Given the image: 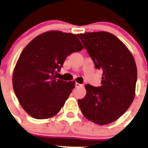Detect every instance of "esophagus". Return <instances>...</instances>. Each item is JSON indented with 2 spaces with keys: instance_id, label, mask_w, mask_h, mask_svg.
Wrapping results in <instances>:
<instances>
[{
  "instance_id": "esophagus-1",
  "label": "esophagus",
  "mask_w": 148,
  "mask_h": 148,
  "mask_svg": "<svg viewBox=\"0 0 148 148\" xmlns=\"http://www.w3.org/2000/svg\"><path fill=\"white\" fill-rule=\"evenodd\" d=\"M75 88H78V87H81V86H83V85H82V84H78V83H75Z\"/></svg>"
}]
</instances>
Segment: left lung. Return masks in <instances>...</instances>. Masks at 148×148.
<instances>
[{
  "mask_svg": "<svg viewBox=\"0 0 148 148\" xmlns=\"http://www.w3.org/2000/svg\"><path fill=\"white\" fill-rule=\"evenodd\" d=\"M95 67L102 71V85L86 84V94L78 99L83 115L93 123L105 125L115 121L134 99L137 70L133 55L116 36L108 32L78 35Z\"/></svg>",
  "mask_w": 148,
  "mask_h": 148,
  "instance_id": "8db88e82",
  "label": "left lung"
}]
</instances>
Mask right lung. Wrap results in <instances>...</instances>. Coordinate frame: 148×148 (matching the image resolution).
Returning <instances> with one entry per match:
<instances>
[{"label":"right lung","mask_w":148,"mask_h":148,"mask_svg":"<svg viewBox=\"0 0 148 148\" xmlns=\"http://www.w3.org/2000/svg\"><path fill=\"white\" fill-rule=\"evenodd\" d=\"M84 49L75 34L52 30L39 35L23 49L13 73V88L21 106L36 119L60 112L75 81L57 79L64 60Z\"/></svg>","instance_id":"add662e5"}]
</instances>
